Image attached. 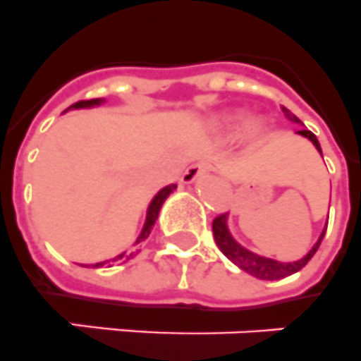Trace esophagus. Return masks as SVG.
<instances>
[{
  "label": "esophagus",
  "mask_w": 361,
  "mask_h": 361,
  "mask_svg": "<svg viewBox=\"0 0 361 361\" xmlns=\"http://www.w3.org/2000/svg\"><path fill=\"white\" fill-rule=\"evenodd\" d=\"M207 171V165L205 163H192L185 169L183 176H181V181L183 183H195L196 180H200V176H204Z\"/></svg>",
  "instance_id": "esophagus-1"
}]
</instances>
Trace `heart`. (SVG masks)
Here are the masks:
<instances>
[{
	"label": "heart",
	"mask_w": 361,
	"mask_h": 361,
	"mask_svg": "<svg viewBox=\"0 0 361 361\" xmlns=\"http://www.w3.org/2000/svg\"><path fill=\"white\" fill-rule=\"evenodd\" d=\"M242 123V117L240 115H235V117H229V119L226 121V128L231 132V130L238 128V124ZM247 132L250 134H262L264 132V121L259 119V117H255V119H251L250 123H247Z\"/></svg>",
	"instance_id": "heart-1"
}]
</instances>
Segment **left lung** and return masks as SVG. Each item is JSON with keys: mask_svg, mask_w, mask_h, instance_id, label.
I'll return each mask as SVG.
<instances>
[{"mask_svg": "<svg viewBox=\"0 0 361 361\" xmlns=\"http://www.w3.org/2000/svg\"><path fill=\"white\" fill-rule=\"evenodd\" d=\"M283 111L284 115L292 121V123L301 124V121H299L298 117L288 110V108H283ZM295 134L302 135V137H307L308 141H312V145H314V147L317 148V152L321 154L319 141H317V137L312 134L310 130L301 128L298 130ZM321 156H323V154H321ZM325 231H326V227L323 229V233H321V237L317 238L316 244L312 246V250L308 251L307 255L302 257V259L293 260V262H281V260L257 255V253H253V251L246 250L242 244H238V242L233 238L229 227H227V214H220V216H216L213 220L214 242H216V246L220 247V251H222L227 259L231 260L233 264H237L240 269L247 271V274L253 275V277L262 279V281H277V279L288 277V275L295 274V271H299L301 268H305L308 260H310L312 257H314V253L317 251V247H319L321 240H323V237H325Z\"/></svg>", "mask_w": 361, "mask_h": 361, "instance_id": "left-lung-1", "label": "left lung"}]
</instances>
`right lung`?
<instances>
[{
	"label": "right lung",
	"instance_id": "add662e5",
	"mask_svg": "<svg viewBox=\"0 0 361 361\" xmlns=\"http://www.w3.org/2000/svg\"><path fill=\"white\" fill-rule=\"evenodd\" d=\"M102 102H104V99H92V101H78L75 102V104H71L68 108V110H78V108H93V106H101ZM176 189V185H166L163 187L159 192H157L156 196L152 198V202H150V205H148V211H147V220H145V226L143 229H141V233H139L137 240H135V244H143L145 240L148 238V235H150V231H152V226L156 224L157 220V214H159V209H161L163 202H165L166 198H169V195H171L172 190ZM139 253V250L132 251V253H121V255L114 257V259H108V260H102V262H97V264H90V268H104V266H111L115 264V262H126V260L134 259L135 255ZM87 268V266H86Z\"/></svg>",
	"mask_w": 361,
	"mask_h": 361
}]
</instances>
